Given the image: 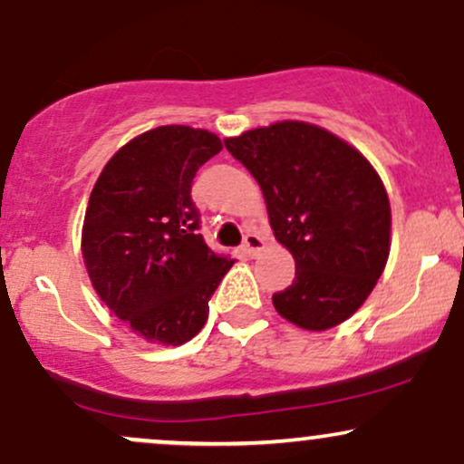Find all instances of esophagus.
<instances>
[{
  "instance_id": "34e87169",
  "label": "esophagus",
  "mask_w": 464,
  "mask_h": 464,
  "mask_svg": "<svg viewBox=\"0 0 464 464\" xmlns=\"http://www.w3.org/2000/svg\"><path fill=\"white\" fill-rule=\"evenodd\" d=\"M264 246H266V242L259 233H246V237H244V244H242V250L248 255V257H257V255L264 250Z\"/></svg>"
}]
</instances>
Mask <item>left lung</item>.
Returning <instances> with one entry per match:
<instances>
[{
	"instance_id": "8db88e82",
	"label": "left lung",
	"mask_w": 464,
	"mask_h": 464,
	"mask_svg": "<svg viewBox=\"0 0 464 464\" xmlns=\"http://www.w3.org/2000/svg\"><path fill=\"white\" fill-rule=\"evenodd\" d=\"M264 191L276 242L296 276L275 310L307 332L344 323L369 299L391 253V202L380 174L334 132L285 120L225 140Z\"/></svg>"
}]
</instances>
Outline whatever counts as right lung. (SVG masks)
<instances>
[{
  "mask_svg": "<svg viewBox=\"0 0 464 464\" xmlns=\"http://www.w3.org/2000/svg\"><path fill=\"white\" fill-rule=\"evenodd\" d=\"M220 137L159 126L121 146L89 196L82 259L93 290L148 343L185 344L205 327L209 299L236 259L198 233L191 180Z\"/></svg>",
  "mask_w": 464,
  "mask_h": 464,
  "instance_id": "1",
  "label": "right lung"
}]
</instances>
